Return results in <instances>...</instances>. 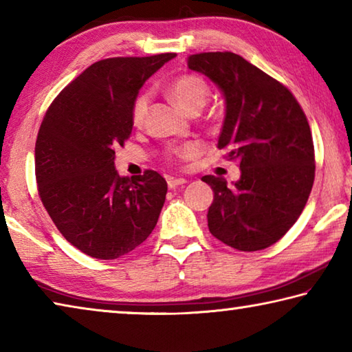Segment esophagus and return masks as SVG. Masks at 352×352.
I'll return each instance as SVG.
<instances>
[{
  "label": "esophagus",
  "mask_w": 352,
  "mask_h": 352,
  "mask_svg": "<svg viewBox=\"0 0 352 352\" xmlns=\"http://www.w3.org/2000/svg\"><path fill=\"white\" fill-rule=\"evenodd\" d=\"M186 183V180L184 178H177V177H169L168 178V186L170 189H175L177 186H182V184Z\"/></svg>",
  "instance_id": "obj_1"
}]
</instances>
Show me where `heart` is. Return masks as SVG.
Segmentation results:
<instances>
[{
    "mask_svg": "<svg viewBox=\"0 0 352 352\" xmlns=\"http://www.w3.org/2000/svg\"><path fill=\"white\" fill-rule=\"evenodd\" d=\"M169 94L172 100H174L184 113H188V115H197V113L206 105L208 99H210V87H208V83L197 74H183L178 76L177 79L170 83ZM147 109L148 94L141 93L140 96L135 99L132 107V122L135 126H141V124L144 122ZM197 152V144H186L169 152V158H183Z\"/></svg>",
    "mask_w": 352,
    "mask_h": 352,
    "instance_id": "1",
    "label": "heart"
}]
</instances>
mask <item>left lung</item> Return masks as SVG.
<instances>
[{
    "label": "left lung",
    "mask_w": 352,
    "mask_h": 352,
    "mask_svg": "<svg viewBox=\"0 0 352 352\" xmlns=\"http://www.w3.org/2000/svg\"><path fill=\"white\" fill-rule=\"evenodd\" d=\"M188 67L216 83L225 98L217 147L236 160L233 184L214 175L208 228L226 245L258 252L273 245L305 210L315 178L311 127L294 94L281 82L234 52H200Z\"/></svg>",
    "instance_id": "8db88e82"
}]
</instances>
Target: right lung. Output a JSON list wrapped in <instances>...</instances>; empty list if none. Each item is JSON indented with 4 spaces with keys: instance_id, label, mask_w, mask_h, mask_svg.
<instances>
[{
    "instance_id": "right-lung-1",
    "label": "right lung",
    "mask_w": 352,
    "mask_h": 352,
    "mask_svg": "<svg viewBox=\"0 0 352 352\" xmlns=\"http://www.w3.org/2000/svg\"><path fill=\"white\" fill-rule=\"evenodd\" d=\"M174 57L99 60L46 110L35 142L38 195L65 239L91 258H121L158 222L168 183L155 170L119 177L115 148L132 133L140 88Z\"/></svg>"
}]
</instances>
